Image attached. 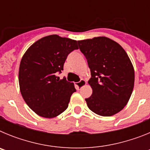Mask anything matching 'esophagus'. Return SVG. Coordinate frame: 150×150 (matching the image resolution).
<instances>
[{
  "label": "esophagus",
  "instance_id": "obj_1",
  "mask_svg": "<svg viewBox=\"0 0 150 150\" xmlns=\"http://www.w3.org/2000/svg\"><path fill=\"white\" fill-rule=\"evenodd\" d=\"M85 85H86V81L84 79H81L79 83H76V86L78 87V88H82L83 86H84Z\"/></svg>",
  "mask_w": 150,
  "mask_h": 150
}]
</instances>
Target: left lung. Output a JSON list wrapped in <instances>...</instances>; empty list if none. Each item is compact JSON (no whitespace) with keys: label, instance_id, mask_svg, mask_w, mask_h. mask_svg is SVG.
Instances as JSON below:
<instances>
[{"label":"left lung","instance_id":"obj_1","mask_svg":"<svg viewBox=\"0 0 150 150\" xmlns=\"http://www.w3.org/2000/svg\"><path fill=\"white\" fill-rule=\"evenodd\" d=\"M91 71L88 84L92 95L86 98L92 112L110 116L124 108L132 95L134 71L126 52L106 37L78 41Z\"/></svg>","mask_w":150,"mask_h":150}]
</instances>
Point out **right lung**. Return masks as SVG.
Wrapping results in <instances>:
<instances>
[{
	"mask_svg": "<svg viewBox=\"0 0 150 150\" xmlns=\"http://www.w3.org/2000/svg\"><path fill=\"white\" fill-rule=\"evenodd\" d=\"M77 49L76 40L53 34L36 41L24 54L18 71L21 94L40 116L54 118L68 107L76 91L74 84L56 74L63 71L67 55Z\"/></svg>",
	"mask_w": 150,
	"mask_h": 150,
	"instance_id": "add662e5",
	"label": "right lung"
}]
</instances>
